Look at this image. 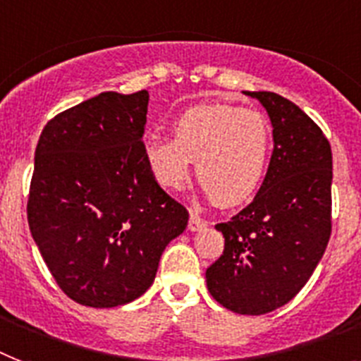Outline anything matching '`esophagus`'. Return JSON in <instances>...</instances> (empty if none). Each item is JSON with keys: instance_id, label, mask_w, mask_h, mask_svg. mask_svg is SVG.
Wrapping results in <instances>:
<instances>
[{"instance_id": "1", "label": "esophagus", "mask_w": 361, "mask_h": 361, "mask_svg": "<svg viewBox=\"0 0 361 361\" xmlns=\"http://www.w3.org/2000/svg\"><path fill=\"white\" fill-rule=\"evenodd\" d=\"M204 226H207V222L202 219L200 215H196V213H192L190 211V219H189V230L190 231H198L202 230Z\"/></svg>"}]
</instances>
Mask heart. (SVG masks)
Segmentation results:
<instances>
[{
    "label": "heart",
    "mask_w": 361,
    "mask_h": 361,
    "mask_svg": "<svg viewBox=\"0 0 361 361\" xmlns=\"http://www.w3.org/2000/svg\"><path fill=\"white\" fill-rule=\"evenodd\" d=\"M172 135H148L142 142L146 163L165 189L185 185L192 161L200 185L222 207L247 202L262 185L271 131L259 111L196 105L174 120Z\"/></svg>",
    "instance_id": "obj_1"
}]
</instances>
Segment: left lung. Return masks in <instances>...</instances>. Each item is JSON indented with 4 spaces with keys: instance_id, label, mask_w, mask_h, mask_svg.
Wrapping results in <instances>:
<instances>
[{
    "instance_id": "obj_1",
    "label": "left lung",
    "mask_w": 361,
    "mask_h": 361,
    "mask_svg": "<svg viewBox=\"0 0 361 361\" xmlns=\"http://www.w3.org/2000/svg\"><path fill=\"white\" fill-rule=\"evenodd\" d=\"M267 109L274 150L252 204L216 224L224 252L206 271L211 297L241 315L274 312L319 265L332 231V150L321 128L276 92H248Z\"/></svg>"
}]
</instances>
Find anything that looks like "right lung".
<instances>
[{
  "label": "right lung",
  "mask_w": 361,
  "mask_h": 361,
  "mask_svg": "<svg viewBox=\"0 0 361 361\" xmlns=\"http://www.w3.org/2000/svg\"><path fill=\"white\" fill-rule=\"evenodd\" d=\"M148 92H102L49 120L35 150L29 230L59 287L114 307L148 291L189 213L142 150Z\"/></svg>",
  "instance_id": "obj_1"
}]
</instances>
